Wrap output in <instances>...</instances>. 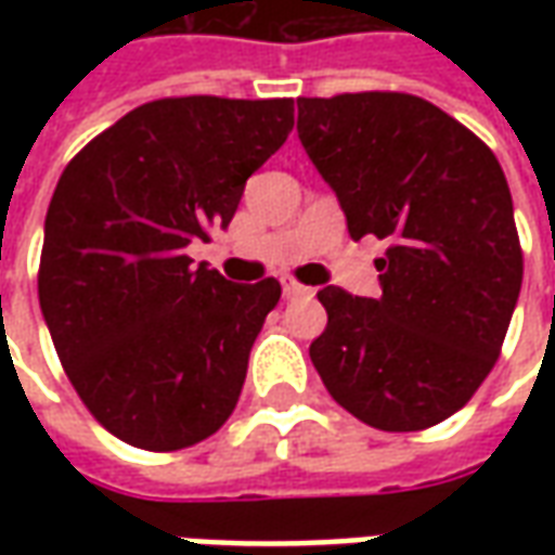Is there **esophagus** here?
Returning <instances> with one entry per match:
<instances>
[{
  "label": "esophagus",
  "mask_w": 555,
  "mask_h": 555,
  "mask_svg": "<svg viewBox=\"0 0 555 555\" xmlns=\"http://www.w3.org/2000/svg\"><path fill=\"white\" fill-rule=\"evenodd\" d=\"M282 294H285L288 300H297V297H309L312 288H306V285L294 282V279H282Z\"/></svg>",
  "instance_id": "34e87169"
}]
</instances>
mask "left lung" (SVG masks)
I'll return each instance as SVG.
<instances>
[{
    "label": "left lung",
    "instance_id": "left-lung-1",
    "mask_svg": "<svg viewBox=\"0 0 555 555\" xmlns=\"http://www.w3.org/2000/svg\"><path fill=\"white\" fill-rule=\"evenodd\" d=\"M297 133L353 241H389L380 297L326 285L309 357L326 392L380 430H422L464 408L500 357L524 253L500 159L440 106L362 91L300 98Z\"/></svg>",
    "mask_w": 555,
    "mask_h": 555
}]
</instances>
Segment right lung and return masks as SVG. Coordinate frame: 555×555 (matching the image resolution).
I'll list each match as a JSON object with an SVG mask.
<instances>
[{
	"label": "right lung",
	"instance_id": "right-lung-1",
	"mask_svg": "<svg viewBox=\"0 0 555 555\" xmlns=\"http://www.w3.org/2000/svg\"><path fill=\"white\" fill-rule=\"evenodd\" d=\"M291 127V98H166L127 113L62 171L38 297L77 396L118 440L178 452L237 408L282 288L231 285L186 246L229 229L249 175Z\"/></svg>",
	"mask_w": 555,
	"mask_h": 555
}]
</instances>
